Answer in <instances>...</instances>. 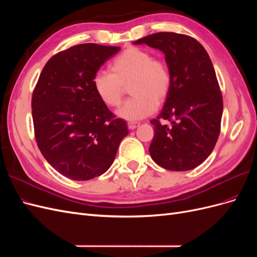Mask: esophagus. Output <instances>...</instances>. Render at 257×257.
<instances>
[{
	"label": "esophagus",
	"mask_w": 257,
	"mask_h": 257,
	"mask_svg": "<svg viewBox=\"0 0 257 257\" xmlns=\"http://www.w3.org/2000/svg\"><path fill=\"white\" fill-rule=\"evenodd\" d=\"M139 126V123L138 122H128L127 123V127H128V130H135L136 127H138Z\"/></svg>",
	"instance_id": "esophagus-1"
}]
</instances>
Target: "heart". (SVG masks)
<instances>
[{
	"label": "heart",
	"instance_id": "obj_1",
	"mask_svg": "<svg viewBox=\"0 0 257 257\" xmlns=\"http://www.w3.org/2000/svg\"><path fill=\"white\" fill-rule=\"evenodd\" d=\"M111 73L98 72L93 77L97 96L108 107H116L128 85L133 95L116 110V115L126 121L142 120L165 102L172 88L168 66L155 60L152 53L138 47H128L111 63Z\"/></svg>",
	"mask_w": 257,
	"mask_h": 257
}]
</instances>
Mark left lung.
<instances>
[{"label":"left lung","instance_id":"obj_1","mask_svg":"<svg viewBox=\"0 0 257 257\" xmlns=\"http://www.w3.org/2000/svg\"><path fill=\"white\" fill-rule=\"evenodd\" d=\"M164 53L172 88L154 125L149 152L158 165L184 172L200 165L220 135L223 98L206 49L193 37L173 32L148 35L133 43ZM161 118L172 125L161 124Z\"/></svg>","mask_w":257,"mask_h":257}]
</instances>
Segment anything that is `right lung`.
Masks as SVG:
<instances>
[{
  "instance_id": "right-lung-1",
  "label": "right lung",
  "mask_w": 257,
  "mask_h": 257,
  "mask_svg": "<svg viewBox=\"0 0 257 257\" xmlns=\"http://www.w3.org/2000/svg\"><path fill=\"white\" fill-rule=\"evenodd\" d=\"M120 47L74 46L44 66L32 96L38 148L49 164L66 178L87 181L112 165L126 121L115 119L93 87L98 68Z\"/></svg>"
}]
</instances>
